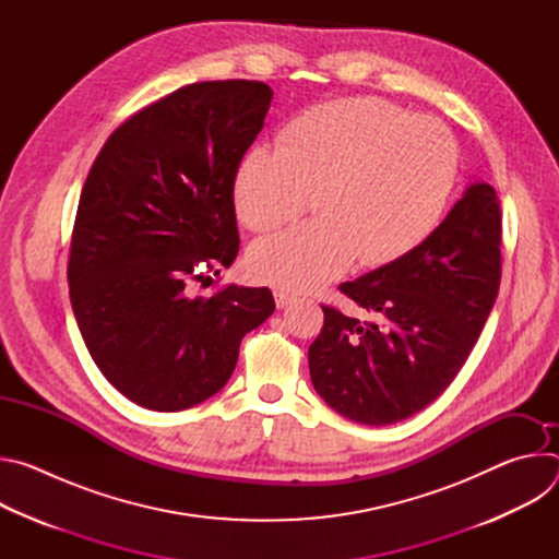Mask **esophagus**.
<instances>
[{
  "instance_id": "obj_1",
  "label": "esophagus",
  "mask_w": 559,
  "mask_h": 559,
  "mask_svg": "<svg viewBox=\"0 0 559 559\" xmlns=\"http://www.w3.org/2000/svg\"><path fill=\"white\" fill-rule=\"evenodd\" d=\"M274 300H276V307H278V309H285V307L294 300V294H289V292H285V289H276V292H274Z\"/></svg>"
}]
</instances>
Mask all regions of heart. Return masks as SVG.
I'll return each instance as SVG.
<instances>
[{"label":"heart","instance_id":"obj_1","mask_svg":"<svg viewBox=\"0 0 559 559\" xmlns=\"http://www.w3.org/2000/svg\"><path fill=\"white\" fill-rule=\"evenodd\" d=\"M457 150L431 117H409L378 97H349L294 117L276 152L252 147L236 168L238 221L274 229L309 205L318 216L261 238L250 274L292 292L323 287L356 261L393 263L438 225L455 179Z\"/></svg>","mask_w":559,"mask_h":559}]
</instances>
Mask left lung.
I'll return each instance as SVG.
<instances>
[{
  "label": "left lung",
  "instance_id": "left-lung-1",
  "mask_svg": "<svg viewBox=\"0 0 559 559\" xmlns=\"http://www.w3.org/2000/svg\"><path fill=\"white\" fill-rule=\"evenodd\" d=\"M496 190L477 181L403 259L341 292L373 316L325 307L309 345L311 384L341 416L393 425L431 405L466 362L493 309L502 274Z\"/></svg>",
  "mask_w": 559,
  "mask_h": 559
}]
</instances>
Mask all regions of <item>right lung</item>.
<instances>
[{
  "mask_svg": "<svg viewBox=\"0 0 559 559\" xmlns=\"http://www.w3.org/2000/svg\"><path fill=\"white\" fill-rule=\"evenodd\" d=\"M272 97L243 79L183 86L121 123L91 168L70 302L99 371L145 409L183 412L221 391L276 307L267 287L194 292L238 254L234 175Z\"/></svg>",
  "mask_w": 559,
  "mask_h": 559,
  "instance_id": "1",
  "label": "right lung"
}]
</instances>
